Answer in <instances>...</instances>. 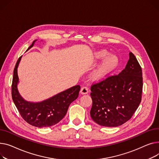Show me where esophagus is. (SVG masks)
Wrapping results in <instances>:
<instances>
[{"mask_svg": "<svg viewBox=\"0 0 159 159\" xmlns=\"http://www.w3.org/2000/svg\"><path fill=\"white\" fill-rule=\"evenodd\" d=\"M89 89L86 87H82L80 90V93L81 94H87L89 93Z\"/></svg>", "mask_w": 159, "mask_h": 159, "instance_id": "34e87169", "label": "esophagus"}]
</instances>
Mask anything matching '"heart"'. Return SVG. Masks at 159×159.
I'll list each match as a JSON object with an SVG mask.
<instances>
[{
	"instance_id": "obj_1",
	"label": "heart",
	"mask_w": 159,
	"mask_h": 159,
	"mask_svg": "<svg viewBox=\"0 0 159 159\" xmlns=\"http://www.w3.org/2000/svg\"><path fill=\"white\" fill-rule=\"evenodd\" d=\"M94 57L97 60L104 58L90 74L91 79L95 81L103 80L117 68L119 64V59L116 56L109 55L108 52L105 50L96 52Z\"/></svg>"
}]
</instances>
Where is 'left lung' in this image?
Here are the masks:
<instances>
[{
    "instance_id": "1",
    "label": "left lung",
    "mask_w": 159,
    "mask_h": 159,
    "mask_svg": "<svg viewBox=\"0 0 159 159\" xmlns=\"http://www.w3.org/2000/svg\"><path fill=\"white\" fill-rule=\"evenodd\" d=\"M90 116L97 124L106 127L122 125L132 117L141 101L143 73L134 56L129 52L126 67L118 75L91 87Z\"/></svg>"
}]
</instances>
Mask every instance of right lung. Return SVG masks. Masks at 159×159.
Returning <instances> with one entry per match:
<instances>
[{
    "instance_id": "obj_1",
    "label": "right lung",
    "mask_w": 159,
    "mask_h": 159,
    "mask_svg": "<svg viewBox=\"0 0 159 159\" xmlns=\"http://www.w3.org/2000/svg\"><path fill=\"white\" fill-rule=\"evenodd\" d=\"M36 40L26 51L33 48ZM21 58L22 57L18 58L13 71L11 92L14 103L22 118L30 125L38 128L54 126L65 117L71 102L78 98L80 86H74L42 101H27L20 95L18 89L19 83L18 67Z\"/></svg>"
}]
</instances>
